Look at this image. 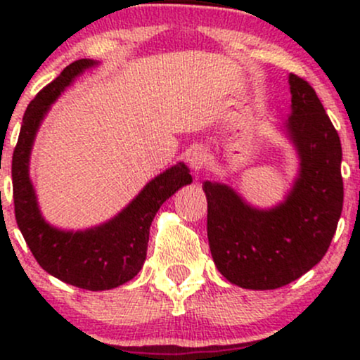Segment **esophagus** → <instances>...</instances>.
Wrapping results in <instances>:
<instances>
[{
  "instance_id": "obj_1",
  "label": "esophagus",
  "mask_w": 360,
  "mask_h": 360,
  "mask_svg": "<svg viewBox=\"0 0 360 360\" xmlns=\"http://www.w3.org/2000/svg\"><path fill=\"white\" fill-rule=\"evenodd\" d=\"M206 160H208V155H206V150L201 147H194L189 150L188 154V162L194 172H200L201 169L206 166Z\"/></svg>"
}]
</instances>
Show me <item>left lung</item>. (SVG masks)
Listing matches in <instances>:
<instances>
[{"label":"left lung","mask_w":360,"mask_h":360,"mask_svg":"<svg viewBox=\"0 0 360 360\" xmlns=\"http://www.w3.org/2000/svg\"><path fill=\"white\" fill-rule=\"evenodd\" d=\"M291 115L283 131L298 174L272 208L247 203L232 186L205 181L214 266L235 286L278 289L316 266L335 235L344 205L342 146L315 89L289 74Z\"/></svg>","instance_id":"8db88e82"}]
</instances>
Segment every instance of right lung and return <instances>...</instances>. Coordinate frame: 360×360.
<instances>
[{"mask_svg": "<svg viewBox=\"0 0 360 360\" xmlns=\"http://www.w3.org/2000/svg\"><path fill=\"white\" fill-rule=\"evenodd\" d=\"M98 65L93 59L69 64L59 77L45 86L28 105L11 162L15 217L25 242L44 271L71 286L105 291L134 279L147 257L148 230L166 200L193 183L186 164L177 162L148 181L118 214L86 230H62L49 223L39 208L30 179L34 142L57 98L77 76Z\"/></svg>", "mask_w": 360, "mask_h": 360, "instance_id": "1", "label": "right lung"}]
</instances>
